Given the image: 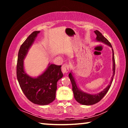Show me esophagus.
<instances>
[{
    "instance_id": "obj_1",
    "label": "esophagus",
    "mask_w": 128,
    "mask_h": 128,
    "mask_svg": "<svg viewBox=\"0 0 128 128\" xmlns=\"http://www.w3.org/2000/svg\"><path fill=\"white\" fill-rule=\"evenodd\" d=\"M69 68H70V66H69V65H68V64H65L64 65H62V73L66 74V73H68L69 71Z\"/></svg>"
}]
</instances>
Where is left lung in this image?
Masks as SVG:
<instances>
[{"label":"left lung","mask_w":128,"mask_h":128,"mask_svg":"<svg viewBox=\"0 0 128 128\" xmlns=\"http://www.w3.org/2000/svg\"><path fill=\"white\" fill-rule=\"evenodd\" d=\"M94 33L96 35V38L95 39V41L99 42H102L104 44L110 46L112 48V71H113V73H112L111 80L110 81V84H108V86L104 89H103V90L102 91L100 92L96 93V94H89V93L84 92L82 90L80 89L78 85H77L76 80V78L74 77V74H73L72 70L70 71V72L68 76L72 85V90L73 94H74V98L77 102H78L80 104L86 106H90L96 104V103L99 102L104 96V95L107 94L108 91L109 90L110 87H111L112 82L114 80V72H115V62H114V50L112 48V45L111 44V43H110L109 41L102 35V34L100 33L98 30H95V31H94Z\"/></svg>","instance_id":"1"}]
</instances>
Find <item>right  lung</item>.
<instances>
[{
	"instance_id": "obj_1",
	"label": "right lung",
	"mask_w": 128,
	"mask_h": 128,
	"mask_svg": "<svg viewBox=\"0 0 128 128\" xmlns=\"http://www.w3.org/2000/svg\"><path fill=\"white\" fill-rule=\"evenodd\" d=\"M40 31H35L21 45L18 54L17 78L20 88L26 98L36 104H49L55 99L57 82L63 76L62 66L49 63L42 74L32 77L25 70L24 60Z\"/></svg>"
}]
</instances>
